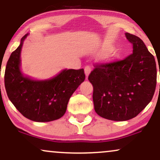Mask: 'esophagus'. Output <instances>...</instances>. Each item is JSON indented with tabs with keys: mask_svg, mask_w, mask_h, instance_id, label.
<instances>
[{
	"mask_svg": "<svg viewBox=\"0 0 160 160\" xmlns=\"http://www.w3.org/2000/svg\"><path fill=\"white\" fill-rule=\"evenodd\" d=\"M84 71H85L86 78V79H87V78H88V76H89V74H90V71H91V68H90V66L86 65V67L84 68Z\"/></svg>",
	"mask_w": 160,
	"mask_h": 160,
	"instance_id": "esophagus-1",
	"label": "esophagus"
}]
</instances>
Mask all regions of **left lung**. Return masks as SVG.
<instances>
[{"mask_svg":"<svg viewBox=\"0 0 160 160\" xmlns=\"http://www.w3.org/2000/svg\"><path fill=\"white\" fill-rule=\"evenodd\" d=\"M126 37L133 52L122 60L95 64L88 78L95 112L110 120L136 117L152 100L157 86L154 56L138 37L129 33Z\"/></svg>","mask_w":160,"mask_h":160,"instance_id":"8db88e82","label":"left lung"}]
</instances>
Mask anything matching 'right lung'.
<instances>
[{
	"mask_svg": "<svg viewBox=\"0 0 160 160\" xmlns=\"http://www.w3.org/2000/svg\"><path fill=\"white\" fill-rule=\"evenodd\" d=\"M11 53L7 63L4 83L7 96L24 117L35 122L56 120L65 113L71 96L85 80L83 69H65L52 79L34 80L20 71L23 41Z\"/></svg>",
	"mask_w": 160,
	"mask_h": 160,
	"instance_id": "add662e5",
	"label": "right lung"
}]
</instances>
